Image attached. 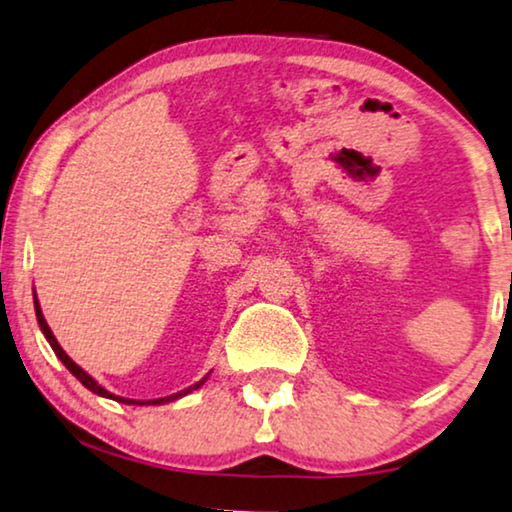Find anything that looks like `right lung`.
Returning a JSON list of instances; mask_svg holds the SVG:
<instances>
[{"label": "right lung", "mask_w": 512, "mask_h": 512, "mask_svg": "<svg viewBox=\"0 0 512 512\" xmlns=\"http://www.w3.org/2000/svg\"><path fill=\"white\" fill-rule=\"evenodd\" d=\"M34 311H37V320H39V327H41V331H43V336H46V341L50 343V348L55 350V355L60 357V362H62L64 366H67V369H69L71 373H74V376H76L78 380H81V383H83L85 387H88L90 392L99 394V397H106V399H113V401H120V403H134V406H136V403H139V406H160V403H167V401L181 399V397H185V394H190L192 390H199V387L206 383V378H208V376H206V378H201L199 383H194L192 387H187V390H183V392H178V394H171V397H164V399H153V401H134V399H125V397H115V394H111L109 390H104V387L99 385L95 378L88 376V373H85V371L81 369V366H78V364L74 362V359H71V357L67 355V352L62 350V345L57 343V338L53 336V331H50V327H48L46 318H43V313H41V306H39V299H37V292H34Z\"/></svg>", "instance_id": "obj_1"}]
</instances>
